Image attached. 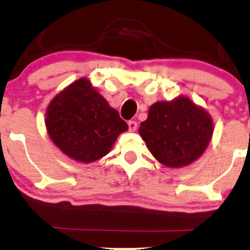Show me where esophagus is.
<instances>
[{"label":"esophagus","instance_id":"obj_1","mask_svg":"<svg viewBox=\"0 0 250 250\" xmlns=\"http://www.w3.org/2000/svg\"><path fill=\"white\" fill-rule=\"evenodd\" d=\"M128 127H129L130 132H135L138 128V123L135 122V121H129V122H128Z\"/></svg>","mask_w":250,"mask_h":250}]
</instances>
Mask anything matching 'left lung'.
Here are the masks:
<instances>
[{
  "instance_id": "left-lung-1",
  "label": "left lung",
  "mask_w": 250,
  "mask_h": 250,
  "mask_svg": "<svg viewBox=\"0 0 250 250\" xmlns=\"http://www.w3.org/2000/svg\"><path fill=\"white\" fill-rule=\"evenodd\" d=\"M213 132L208 111L185 95L151 105L139 128L148 151L168 168H183L197 161L208 147Z\"/></svg>"
}]
</instances>
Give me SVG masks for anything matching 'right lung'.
Wrapping results in <instances>:
<instances>
[{
	"instance_id": "add662e5",
	"label": "right lung",
	"mask_w": 250,
	"mask_h": 250,
	"mask_svg": "<svg viewBox=\"0 0 250 250\" xmlns=\"http://www.w3.org/2000/svg\"><path fill=\"white\" fill-rule=\"evenodd\" d=\"M46 129L64 155L92 163L110 152L128 125L107 100L82 77L58 93L46 110Z\"/></svg>"
}]
</instances>
